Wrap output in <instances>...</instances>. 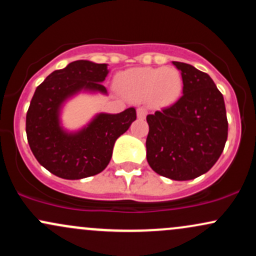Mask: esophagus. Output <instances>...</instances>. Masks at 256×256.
I'll use <instances>...</instances> for the list:
<instances>
[{
  "label": "esophagus",
  "instance_id": "1",
  "mask_svg": "<svg viewBox=\"0 0 256 256\" xmlns=\"http://www.w3.org/2000/svg\"><path fill=\"white\" fill-rule=\"evenodd\" d=\"M146 113H148V110H146V107H138L137 108V116L140 119H144Z\"/></svg>",
  "mask_w": 256,
  "mask_h": 256
}]
</instances>
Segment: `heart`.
<instances>
[{
    "mask_svg": "<svg viewBox=\"0 0 256 256\" xmlns=\"http://www.w3.org/2000/svg\"><path fill=\"white\" fill-rule=\"evenodd\" d=\"M116 84L128 98L150 100L158 106L174 104L184 88L182 73L171 66L131 68L119 76Z\"/></svg>",
    "mask_w": 256,
    "mask_h": 256,
    "instance_id": "b5f03b06",
    "label": "heart"
}]
</instances>
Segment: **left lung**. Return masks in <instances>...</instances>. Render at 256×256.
I'll use <instances>...</instances> for the list:
<instances>
[{
    "label": "left lung",
    "mask_w": 256,
    "mask_h": 256,
    "mask_svg": "<svg viewBox=\"0 0 256 256\" xmlns=\"http://www.w3.org/2000/svg\"><path fill=\"white\" fill-rule=\"evenodd\" d=\"M184 80L183 96L171 107L146 116V160L152 171L190 180L212 168L228 140L222 94L207 73L173 61Z\"/></svg>",
    "instance_id": "obj_1"
}]
</instances>
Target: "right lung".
Here are the masks:
<instances>
[{"mask_svg": "<svg viewBox=\"0 0 256 256\" xmlns=\"http://www.w3.org/2000/svg\"><path fill=\"white\" fill-rule=\"evenodd\" d=\"M106 64L73 61L56 70L37 86L26 113V136L31 152L44 168L64 179H82L102 172L110 164L116 138L136 120V110L98 114L77 134H67L58 124L62 102L79 90H107Z\"/></svg>", "mask_w": 256, "mask_h": 256, "instance_id": "1", "label": "right lung"}]
</instances>
